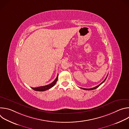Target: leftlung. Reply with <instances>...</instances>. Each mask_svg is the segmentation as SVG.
<instances>
[{"label":"left lung","mask_w":129,"mask_h":129,"mask_svg":"<svg viewBox=\"0 0 129 129\" xmlns=\"http://www.w3.org/2000/svg\"><path fill=\"white\" fill-rule=\"evenodd\" d=\"M108 75H107V77L106 78V79L104 80V81H103L100 84H99V85H98L97 86H96V87H93V88H90V89H87V88H81V89H84V90H93V89H96L97 88H98L101 84H102L105 81V80H106V79H107V77H108Z\"/></svg>","instance_id":"left-lung-1"}]
</instances>
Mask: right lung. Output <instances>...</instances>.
<instances>
[{"label": "right lung", "instance_id": "obj_1", "mask_svg": "<svg viewBox=\"0 0 129 129\" xmlns=\"http://www.w3.org/2000/svg\"><path fill=\"white\" fill-rule=\"evenodd\" d=\"M58 79V75L57 76L56 79L54 80V81L52 82L51 84H48L46 86H40V87H36V88H33L31 87V88L35 90V91H44L45 90H47L50 88H51V87H52L55 84H56L57 80Z\"/></svg>", "mask_w": 129, "mask_h": 129}]
</instances>
